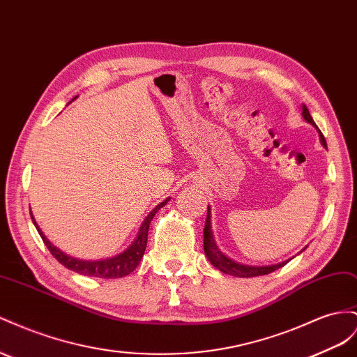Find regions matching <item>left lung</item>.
I'll list each match as a JSON object with an SVG mask.
<instances>
[{
    "instance_id": "left-lung-1",
    "label": "left lung",
    "mask_w": 357,
    "mask_h": 357,
    "mask_svg": "<svg viewBox=\"0 0 357 357\" xmlns=\"http://www.w3.org/2000/svg\"><path fill=\"white\" fill-rule=\"evenodd\" d=\"M302 117L305 119V121L312 124V126L317 129V132H319L321 146L327 147L323 133L320 132L319 128H317V124L314 123L311 114H310V111H307L305 105H302ZM302 250H305V248ZM302 250H301V252H302ZM204 252H206V257L208 258V261L213 264L216 268H219L220 272H224V273L231 275V276H237V278H252V276L268 275V273L278 271V268H281L282 266H285L291 259L290 258V259H287V261L272 264V266H249V264L237 263L236 259L229 258L228 255H225L222 252V250L219 249L216 240H215V236H213V231H211V211H210V207H207V219H206V227H204Z\"/></svg>"
}]
</instances>
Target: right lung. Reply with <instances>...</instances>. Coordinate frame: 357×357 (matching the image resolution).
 Instances as JSON below:
<instances>
[{
  "instance_id": "obj_1",
  "label": "right lung",
  "mask_w": 357,
  "mask_h": 357,
  "mask_svg": "<svg viewBox=\"0 0 357 357\" xmlns=\"http://www.w3.org/2000/svg\"><path fill=\"white\" fill-rule=\"evenodd\" d=\"M78 98V96H76ZM76 98H73L72 100H75ZM70 103V102H69ZM171 198L163 199L160 204H158L155 208H153L150 213L147 215V218L144 219V222L141 224L138 234L135 237L133 242L123 250L121 254L114 255L111 258H103V259H93V261H89V259H79L67 255L66 252H63L61 249H59L56 246H54L47 237L45 236V233L42 231V228L37 225L36 219L30 210L31 215V220L34 227L37 228L38 234H40L43 243L46 245V248L50 249V252L56 258V261L61 263L64 267L70 268V271L81 273L85 276H96V278H103V279H114V278H123L129 273H132L135 268L138 267V264L141 263V258L146 252L147 248V236H149V228H150V222L151 219L155 218V215L158 211L167 204Z\"/></svg>"
}]
</instances>
